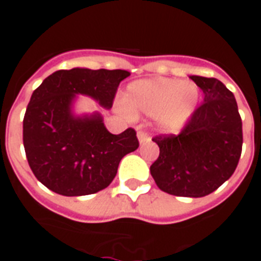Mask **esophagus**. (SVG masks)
Here are the masks:
<instances>
[{
  "label": "esophagus",
  "mask_w": 261,
  "mask_h": 261,
  "mask_svg": "<svg viewBox=\"0 0 261 261\" xmlns=\"http://www.w3.org/2000/svg\"><path fill=\"white\" fill-rule=\"evenodd\" d=\"M138 139H139V143H141V145H143V143H146L150 141V138H149V134H147V133H145V131H138Z\"/></svg>",
  "instance_id": "34e87169"
}]
</instances>
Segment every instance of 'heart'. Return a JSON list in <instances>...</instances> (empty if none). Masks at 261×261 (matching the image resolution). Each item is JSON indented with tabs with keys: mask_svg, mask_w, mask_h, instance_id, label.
I'll list each match as a JSON object with an SVG mask.
<instances>
[{
	"mask_svg": "<svg viewBox=\"0 0 261 261\" xmlns=\"http://www.w3.org/2000/svg\"><path fill=\"white\" fill-rule=\"evenodd\" d=\"M196 84L176 79L135 81L127 88L124 108L131 115L157 116L164 131L176 133L186 124L198 107Z\"/></svg>",
	"mask_w": 261,
	"mask_h": 261,
	"instance_id": "1",
	"label": "heart"
}]
</instances>
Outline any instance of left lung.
I'll return each mask as SVG.
<instances>
[{
  "label": "left lung",
  "mask_w": 261,
  "mask_h": 261,
  "mask_svg": "<svg viewBox=\"0 0 261 261\" xmlns=\"http://www.w3.org/2000/svg\"><path fill=\"white\" fill-rule=\"evenodd\" d=\"M204 98L177 135H159V159L150 173L164 192L202 198L222 186L239 165L243 122L234 94L219 80L190 77Z\"/></svg>",
  "instance_id": "1"
}]
</instances>
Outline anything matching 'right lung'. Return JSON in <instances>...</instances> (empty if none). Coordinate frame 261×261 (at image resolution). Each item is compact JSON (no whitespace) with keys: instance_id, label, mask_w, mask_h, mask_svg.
<instances>
[{"instance_id":"obj_1","label":"right lung","mask_w":261,"mask_h":261,"mask_svg":"<svg viewBox=\"0 0 261 261\" xmlns=\"http://www.w3.org/2000/svg\"><path fill=\"white\" fill-rule=\"evenodd\" d=\"M126 70L74 67L48 75L31 96L22 120V142L35 177L63 196L96 194L110 186L120 160L138 149L134 128L111 134L100 114L74 116L75 94L111 108Z\"/></svg>"}]
</instances>
